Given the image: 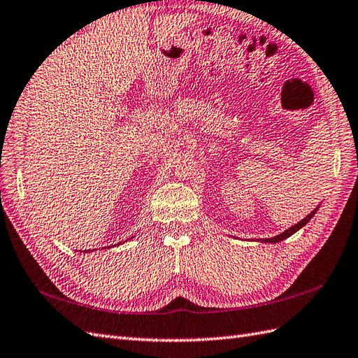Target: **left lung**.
Returning a JSON list of instances; mask_svg holds the SVG:
<instances>
[{
    "label": "left lung",
    "instance_id": "8db88e82",
    "mask_svg": "<svg viewBox=\"0 0 358 358\" xmlns=\"http://www.w3.org/2000/svg\"><path fill=\"white\" fill-rule=\"evenodd\" d=\"M317 208H319V206H317ZM317 208L313 209V211H311L307 217H305V219H302L301 222H298V223H296L294 226H292V228H289L287 231H284L282 234H278L276 237H272V238H263V240H261V243H280V241H282V240H285V238H289L290 235H293L294 232H298L301 228H303V226L307 224V223L313 219V215H315V214L317 213Z\"/></svg>",
    "mask_w": 358,
    "mask_h": 358
}]
</instances>
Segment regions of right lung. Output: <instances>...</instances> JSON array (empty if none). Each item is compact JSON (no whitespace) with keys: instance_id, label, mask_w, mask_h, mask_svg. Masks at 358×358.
<instances>
[{"instance_id":"obj_1","label":"right lung","mask_w":358,"mask_h":358,"mask_svg":"<svg viewBox=\"0 0 358 358\" xmlns=\"http://www.w3.org/2000/svg\"><path fill=\"white\" fill-rule=\"evenodd\" d=\"M85 252H86V250H85Z\"/></svg>"}]
</instances>
